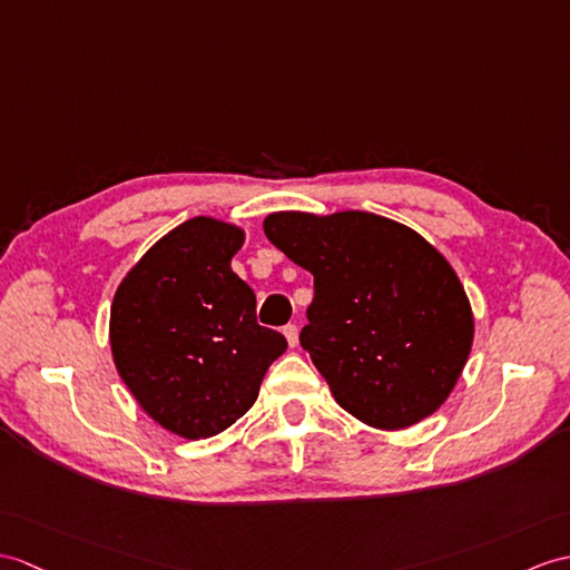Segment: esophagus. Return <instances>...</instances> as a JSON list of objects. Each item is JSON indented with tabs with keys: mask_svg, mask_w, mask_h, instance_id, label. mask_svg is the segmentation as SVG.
Segmentation results:
<instances>
[{
	"mask_svg": "<svg viewBox=\"0 0 570 570\" xmlns=\"http://www.w3.org/2000/svg\"><path fill=\"white\" fill-rule=\"evenodd\" d=\"M284 337L288 342V347H296L298 345V327L296 325H286L284 327Z\"/></svg>",
	"mask_w": 570,
	"mask_h": 570,
	"instance_id": "1",
	"label": "esophagus"
}]
</instances>
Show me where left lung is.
<instances>
[{"instance_id": "obj_1", "label": "left lung", "mask_w": 570, "mask_h": 570, "mask_svg": "<svg viewBox=\"0 0 570 570\" xmlns=\"http://www.w3.org/2000/svg\"><path fill=\"white\" fill-rule=\"evenodd\" d=\"M264 235L313 274L301 345L340 407L395 432L444 405L475 327L464 284L440 249L366 210H276Z\"/></svg>"}]
</instances>
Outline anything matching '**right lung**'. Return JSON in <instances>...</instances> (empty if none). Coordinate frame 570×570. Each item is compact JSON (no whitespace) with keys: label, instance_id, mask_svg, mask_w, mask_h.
Here are the masks:
<instances>
[{"label":"right lung","instance_id":"obj_1","mask_svg":"<svg viewBox=\"0 0 570 570\" xmlns=\"http://www.w3.org/2000/svg\"><path fill=\"white\" fill-rule=\"evenodd\" d=\"M245 228L196 216L163 235L116 288L118 376L157 425L184 440L228 430L257 401L284 335L257 325V298L230 267Z\"/></svg>","mask_w":570,"mask_h":570}]
</instances>
